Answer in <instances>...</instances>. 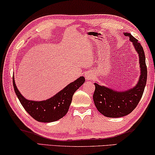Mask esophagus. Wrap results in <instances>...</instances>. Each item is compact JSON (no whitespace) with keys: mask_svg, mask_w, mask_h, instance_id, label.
<instances>
[{"mask_svg":"<svg viewBox=\"0 0 155 155\" xmlns=\"http://www.w3.org/2000/svg\"><path fill=\"white\" fill-rule=\"evenodd\" d=\"M84 76H85L86 79L87 80H92L94 78V74L92 71H87L84 73Z\"/></svg>","mask_w":155,"mask_h":155,"instance_id":"esophagus-1","label":"esophagus"}]
</instances>
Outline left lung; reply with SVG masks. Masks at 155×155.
<instances>
[{
  "instance_id": "8db88e82",
  "label": "left lung",
  "mask_w": 155,
  "mask_h": 155,
  "mask_svg": "<svg viewBox=\"0 0 155 155\" xmlns=\"http://www.w3.org/2000/svg\"><path fill=\"white\" fill-rule=\"evenodd\" d=\"M124 35L130 38L139 55L141 73L136 85L125 92H118L94 83L95 90L93 94L94 104L101 114L109 118L123 117L130 114L142 98L147 82V70L143 46L130 33L125 32Z\"/></svg>"
}]
</instances>
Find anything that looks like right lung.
<instances>
[{
    "label": "right lung",
    "mask_w": 155,
    "mask_h": 155,
    "mask_svg": "<svg viewBox=\"0 0 155 155\" xmlns=\"http://www.w3.org/2000/svg\"><path fill=\"white\" fill-rule=\"evenodd\" d=\"M85 81L84 77H80L75 81L70 83L54 97L45 101H37L27 100L20 94L15 83L14 76L12 83L15 92L21 104L34 119L39 122L50 123L63 118L68 111L73 94Z\"/></svg>",
    "instance_id": "1"
}]
</instances>
